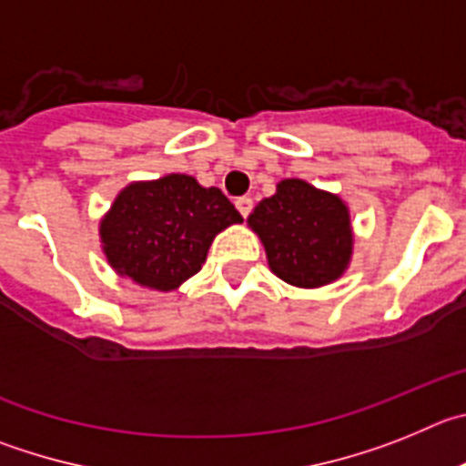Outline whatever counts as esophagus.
<instances>
[{"instance_id":"esophagus-1","label":"esophagus","mask_w":466,"mask_h":466,"mask_svg":"<svg viewBox=\"0 0 466 466\" xmlns=\"http://www.w3.org/2000/svg\"><path fill=\"white\" fill-rule=\"evenodd\" d=\"M234 204H237L238 213H241L243 218H248L250 208H253V199H250V197H238V199Z\"/></svg>"}]
</instances>
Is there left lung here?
<instances>
[{
    "mask_svg": "<svg viewBox=\"0 0 466 466\" xmlns=\"http://www.w3.org/2000/svg\"><path fill=\"white\" fill-rule=\"evenodd\" d=\"M248 228L262 241L269 269L295 288L334 283L353 258L348 204L301 178H283L274 195L253 208Z\"/></svg>",
    "mask_w": 466,
    "mask_h": 466,
    "instance_id": "obj_1",
    "label": "left lung"
}]
</instances>
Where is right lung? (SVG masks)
<instances>
[{"instance_id": "obj_1", "label": "right lung", "mask_w": 466, "mask_h": 466, "mask_svg": "<svg viewBox=\"0 0 466 466\" xmlns=\"http://www.w3.org/2000/svg\"><path fill=\"white\" fill-rule=\"evenodd\" d=\"M237 223L241 213L218 187L167 174L125 186L99 220V241L116 274L171 292L202 269L213 238Z\"/></svg>"}]
</instances>
